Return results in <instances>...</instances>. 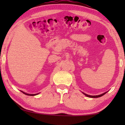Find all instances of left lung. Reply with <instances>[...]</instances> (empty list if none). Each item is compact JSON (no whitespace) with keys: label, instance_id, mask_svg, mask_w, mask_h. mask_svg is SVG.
I'll use <instances>...</instances> for the list:
<instances>
[{"label":"left lung","instance_id":"obj_1","mask_svg":"<svg viewBox=\"0 0 125 125\" xmlns=\"http://www.w3.org/2000/svg\"><path fill=\"white\" fill-rule=\"evenodd\" d=\"M107 92H105V93H102V94H101L98 95H88V94H85V93H83V92H82V93H83L85 95H86V97H90V98H98V97H100L102 96V95H104V94H105Z\"/></svg>","mask_w":125,"mask_h":125}]
</instances>
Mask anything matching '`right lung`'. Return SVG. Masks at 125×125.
<instances>
[{"label":"right lung","instance_id":"right-lung-1","mask_svg":"<svg viewBox=\"0 0 125 125\" xmlns=\"http://www.w3.org/2000/svg\"><path fill=\"white\" fill-rule=\"evenodd\" d=\"M20 91H21V90H20ZM22 93H24V94H25V95H31V96H33V95H37V94H38L39 93H37V94H28V93H25V92H23V91H21Z\"/></svg>","mask_w":125,"mask_h":125}]
</instances>
